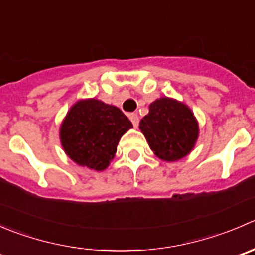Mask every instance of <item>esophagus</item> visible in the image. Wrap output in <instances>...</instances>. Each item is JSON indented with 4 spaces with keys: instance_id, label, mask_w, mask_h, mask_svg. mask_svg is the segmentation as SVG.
I'll use <instances>...</instances> for the list:
<instances>
[{
    "instance_id": "obj_1",
    "label": "esophagus",
    "mask_w": 255,
    "mask_h": 255,
    "mask_svg": "<svg viewBox=\"0 0 255 255\" xmlns=\"http://www.w3.org/2000/svg\"><path fill=\"white\" fill-rule=\"evenodd\" d=\"M128 117H129L130 122L133 123V126H134V127L137 128L138 127V123H139V117H138L137 113H129V116H128Z\"/></svg>"
}]
</instances>
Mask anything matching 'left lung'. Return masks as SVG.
I'll return each instance as SVG.
<instances>
[{
	"mask_svg": "<svg viewBox=\"0 0 255 255\" xmlns=\"http://www.w3.org/2000/svg\"><path fill=\"white\" fill-rule=\"evenodd\" d=\"M150 149L165 162L182 159L193 149L198 138V122L188 106L162 97L149 105V112L139 122Z\"/></svg>",
	"mask_w": 255,
	"mask_h": 255,
	"instance_id": "left-lung-1",
	"label": "left lung"
}]
</instances>
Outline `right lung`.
Returning a JSON list of instances; mask_svg holds the SVG:
<instances>
[{"instance_id":"obj_1","label":"right lung","mask_w":255,"mask_h":255,"mask_svg":"<svg viewBox=\"0 0 255 255\" xmlns=\"http://www.w3.org/2000/svg\"><path fill=\"white\" fill-rule=\"evenodd\" d=\"M132 127L120 108L91 98L71 107L61 125L59 137L73 162L101 172L115 158L121 137Z\"/></svg>"}]
</instances>
